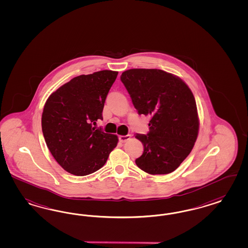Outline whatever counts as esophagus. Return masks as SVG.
<instances>
[{
  "label": "esophagus",
  "mask_w": 248,
  "mask_h": 248,
  "mask_svg": "<svg viewBox=\"0 0 248 248\" xmlns=\"http://www.w3.org/2000/svg\"><path fill=\"white\" fill-rule=\"evenodd\" d=\"M129 139H130V135H120V136H119L120 142H126Z\"/></svg>",
  "instance_id": "34e87169"
}]
</instances>
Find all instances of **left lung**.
<instances>
[{"label":"left lung","instance_id":"1","mask_svg":"<svg viewBox=\"0 0 248 248\" xmlns=\"http://www.w3.org/2000/svg\"><path fill=\"white\" fill-rule=\"evenodd\" d=\"M139 115L151 116L149 133L136 134L144 147L135 163L150 174L174 172L192 151L200 120L190 88L158 69H130L120 76Z\"/></svg>","mask_w":248,"mask_h":248}]
</instances>
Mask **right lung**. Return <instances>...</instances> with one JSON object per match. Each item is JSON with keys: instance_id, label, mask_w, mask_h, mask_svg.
<instances>
[{"instance_id": "add662e5", "label": "right lung", "mask_w": 248, "mask_h": 248, "mask_svg": "<svg viewBox=\"0 0 248 248\" xmlns=\"http://www.w3.org/2000/svg\"><path fill=\"white\" fill-rule=\"evenodd\" d=\"M118 74L105 70L74 77L46 99L41 118L46 146L70 174L97 171L118 144L117 135L93 127L103 120L105 101Z\"/></svg>"}]
</instances>
